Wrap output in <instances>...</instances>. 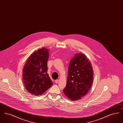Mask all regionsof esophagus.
Masks as SVG:
<instances>
[{"label": "esophagus", "mask_w": 123, "mask_h": 123, "mask_svg": "<svg viewBox=\"0 0 123 123\" xmlns=\"http://www.w3.org/2000/svg\"><path fill=\"white\" fill-rule=\"evenodd\" d=\"M55 83H58V82H59V80H58V79H56V80H55Z\"/></svg>", "instance_id": "esophagus-1"}]
</instances>
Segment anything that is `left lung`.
<instances>
[{
    "mask_svg": "<svg viewBox=\"0 0 123 123\" xmlns=\"http://www.w3.org/2000/svg\"><path fill=\"white\" fill-rule=\"evenodd\" d=\"M93 70L87 57L76 53L70 60L68 76L63 92L72 100L80 99L87 94L92 85Z\"/></svg>",
    "mask_w": 123,
    "mask_h": 123,
    "instance_id": "1",
    "label": "left lung"
}]
</instances>
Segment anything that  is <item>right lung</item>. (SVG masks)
Listing matches in <instances>:
<instances>
[{
    "instance_id": "1",
    "label": "right lung",
    "mask_w": 123,
    "mask_h": 123,
    "mask_svg": "<svg viewBox=\"0 0 123 123\" xmlns=\"http://www.w3.org/2000/svg\"><path fill=\"white\" fill-rule=\"evenodd\" d=\"M49 49L43 47L33 53L23 69V80L27 90L35 95L43 94L53 85L47 71Z\"/></svg>"
}]
</instances>
